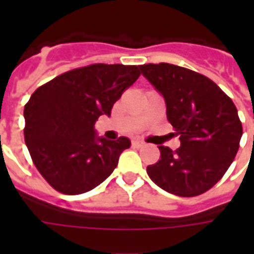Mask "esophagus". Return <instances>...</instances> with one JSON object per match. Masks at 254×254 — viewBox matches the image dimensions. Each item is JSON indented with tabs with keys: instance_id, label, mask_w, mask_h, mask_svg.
Segmentation results:
<instances>
[{
	"instance_id": "esophagus-1",
	"label": "esophagus",
	"mask_w": 254,
	"mask_h": 254,
	"mask_svg": "<svg viewBox=\"0 0 254 254\" xmlns=\"http://www.w3.org/2000/svg\"><path fill=\"white\" fill-rule=\"evenodd\" d=\"M132 145H133V147H136V148H140V147H143L144 143L141 141V140H137V138H134V140H132Z\"/></svg>"
}]
</instances>
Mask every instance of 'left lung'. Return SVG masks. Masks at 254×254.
Segmentation results:
<instances>
[{
  "label": "left lung",
  "mask_w": 254,
  "mask_h": 254,
  "mask_svg": "<svg viewBox=\"0 0 254 254\" xmlns=\"http://www.w3.org/2000/svg\"><path fill=\"white\" fill-rule=\"evenodd\" d=\"M144 77L166 103V114L181 147L159 145L160 159L147 167L149 178L176 196H198L233 163L242 137L238 111L212 80L173 64L140 65Z\"/></svg>",
  "instance_id": "1"
}]
</instances>
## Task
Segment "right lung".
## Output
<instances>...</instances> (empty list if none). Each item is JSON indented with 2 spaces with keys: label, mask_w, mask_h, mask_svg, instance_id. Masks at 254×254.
I'll list each match as a JSON object with an SVG mask.
<instances>
[{
  "label": "right lung",
  "mask_w": 254,
  "mask_h": 254,
  "mask_svg": "<svg viewBox=\"0 0 254 254\" xmlns=\"http://www.w3.org/2000/svg\"><path fill=\"white\" fill-rule=\"evenodd\" d=\"M138 76L134 65L94 64L63 73L31 95L24 106L25 144L56 190L85 193L114 171L130 140L100 137L95 122L111 116L114 103Z\"/></svg>",
  "instance_id": "obj_1"
}]
</instances>
